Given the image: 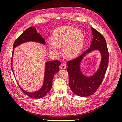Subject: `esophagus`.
<instances>
[{
	"instance_id": "obj_1",
	"label": "esophagus",
	"mask_w": 122,
	"mask_h": 122,
	"mask_svg": "<svg viewBox=\"0 0 122 122\" xmlns=\"http://www.w3.org/2000/svg\"><path fill=\"white\" fill-rule=\"evenodd\" d=\"M60 68L61 69H66V66L64 63H62L60 66Z\"/></svg>"
}]
</instances>
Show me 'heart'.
<instances>
[{
  "label": "heart",
  "mask_w": 122,
  "mask_h": 122,
  "mask_svg": "<svg viewBox=\"0 0 122 122\" xmlns=\"http://www.w3.org/2000/svg\"><path fill=\"white\" fill-rule=\"evenodd\" d=\"M48 43L49 50L58 52V47L62 46L64 56L68 59L76 58L81 52L84 43V36L81 30L65 25L54 30Z\"/></svg>",
  "instance_id": "obj_1"
}]
</instances>
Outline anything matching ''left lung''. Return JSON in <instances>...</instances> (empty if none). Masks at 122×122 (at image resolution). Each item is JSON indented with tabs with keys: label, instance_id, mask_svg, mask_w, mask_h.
<instances>
[{
	"label": "left lung",
	"instance_id": "left-lung-1",
	"mask_svg": "<svg viewBox=\"0 0 122 122\" xmlns=\"http://www.w3.org/2000/svg\"><path fill=\"white\" fill-rule=\"evenodd\" d=\"M93 39L90 48L81 56L67 62L69 85L75 94L81 97L91 95L97 91L104 79L108 63L107 42L101 33L91 27ZM94 51H99L101 59L98 69L92 76H85L81 69V63L87 54Z\"/></svg>",
	"mask_w": 122,
	"mask_h": 122
}]
</instances>
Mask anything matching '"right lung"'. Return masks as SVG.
Here are the masks:
<instances>
[{
	"instance_id": "add662e5",
	"label": "right lung",
	"mask_w": 122,
	"mask_h": 122,
	"mask_svg": "<svg viewBox=\"0 0 122 122\" xmlns=\"http://www.w3.org/2000/svg\"><path fill=\"white\" fill-rule=\"evenodd\" d=\"M35 42L42 44L43 45H46L45 40L39 33H38L35 27H31L25 30L22 34L18 37L15 41L13 46V51L11 58V70L13 73L14 74V70L12 68V58L14 55V48L17 47L21 44L27 42ZM61 62L58 60L46 61L45 64V76H44L43 83L42 87L40 89L34 92H29L24 90L20 86L19 83H17L21 90L28 97L35 98H40L43 97L48 94V93L51 90L52 86V80L54 74L59 71V66Z\"/></svg>"
}]
</instances>
